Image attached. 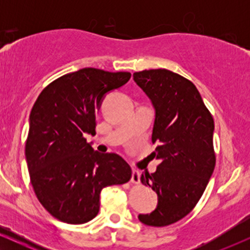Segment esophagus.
<instances>
[{"instance_id":"esophagus-1","label":"esophagus","mask_w":250,"mask_h":250,"mask_svg":"<svg viewBox=\"0 0 250 250\" xmlns=\"http://www.w3.org/2000/svg\"><path fill=\"white\" fill-rule=\"evenodd\" d=\"M131 182L135 185H139L140 183V173L136 169H133V174H131Z\"/></svg>"}]
</instances>
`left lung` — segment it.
<instances>
[{
	"label": "left lung",
	"instance_id": "left-lung-1",
	"mask_svg": "<svg viewBox=\"0 0 250 250\" xmlns=\"http://www.w3.org/2000/svg\"><path fill=\"white\" fill-rule=\"evenodd\" d=\"M133 77L155 108L151 141L157 147L151 156L160 160L155 173L141 176L159 203L139 220L153 227L173 225L193 210L214 171V120L186 77L167 69L139 71Z\"/></svg>",
	"mask_w": 250,
	"mask_h": 250
}]
</instances>
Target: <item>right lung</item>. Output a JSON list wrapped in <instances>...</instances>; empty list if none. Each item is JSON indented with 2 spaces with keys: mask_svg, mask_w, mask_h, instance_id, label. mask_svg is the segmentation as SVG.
Wrapping results in <instances>:
<instances>
[{
  "mask_svg": "<svg viewBox=\"0 0 250 250\" xmlns=\"http://www.w3.org/2000/svg\"><path fill=\"white\" fill-rule=\"evenodd\" d=\"M127 71L83 68L41 91L30 113L25 159L36 197L48 213L69 225L93 220L104 187L131 179L117 154H100L84 139L95 135L103 97L130 79Z\"/></svg>",
  "mask_w": 250,
  "mask_h": 250,
  "instance_id": "right-lung-1",
  "label": "right lung"
}]
</instances>
